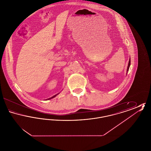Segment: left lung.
I'll use <instances>...</instances> for the list:
<instances>
[{
  "instance_id": "1",
  "label": "left lung",
  "mask_w": 151,
  "mask_h": 151,
  "mask_svg": "<svg viewBox=\"0 0 151 151\" xmlns=\"http://www.w3.org/2000/svg\"><path fill=\"white\" fill-rule=\"evenodd\" d=\"M130 65H131V60H130V58H129V65H128V67H127V72H128V71H129V70Z\"/></svg>"
}]
</instances>
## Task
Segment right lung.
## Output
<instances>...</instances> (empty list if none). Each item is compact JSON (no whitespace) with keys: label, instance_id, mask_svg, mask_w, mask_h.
I'll return each mask as SVG.
<instances>
[{"label":"right lung","instance_id":"right-lung-1","mask_svg":"<svg viewBox=\"0 0 151 151\" xmlns=\"http://www.w3.org/2000/svg\"><path fill=\"white\" fill-rule=\"evenodd\" d=\"M58 94H56V95H55V96H53V97H51V98H50V99H47V100H50V99H52V98H54V97H55V96H57V95H58Z\"/></svg>","mask_w":151,"mask_h":151}]
</instances>
